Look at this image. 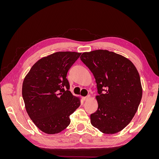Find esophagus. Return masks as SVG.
<instances>
[{
    "label": "esophagus",
    "instance_id": "1",
    "mask_svg": "<svg viewBox=\"0 0 159 159\" xmlns=\"http://www.w3.org/2000/svg\"><path fill=\"white\" fill-rule=\"evenodd\" d=\"M89 98H90V96H89V95H88V96H86V97L82 98V99H83L84 101H88V99H89Z\"/></svg>",
    "mask_w": 159,
    "mask_h": 159
}]
</instances>
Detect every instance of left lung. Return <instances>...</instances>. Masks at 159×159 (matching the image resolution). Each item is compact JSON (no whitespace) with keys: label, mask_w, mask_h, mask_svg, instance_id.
<instances>
[{"label":"left lung","mask_w":159,"mask_h":159,"mask_svg":"<svg viewBox=\"0 0 159 159\" xmlns=\"http://www.w3.org/2000/svg\"><path fill=\"white\" fill-rule=\"evenodd\" d=\"M80 59L92 72L99 94L91 125L105 134L121 131L131 121L142 98L136 67L127 57L105 50L84 52Z\"/></svg>","instance_id":"8db88e82"}]
</instances>
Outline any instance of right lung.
<instances>
[{
  "instance_id": "add662e5",
  "label": "right lung",
  "mask_w": 159,
  "mask_h": 159,
  "mask_svg": "<svg viewBox=\"0 0 159 159\" xmlns=\"http://www.w3.org/2000/svg\"><path fill=\"white\" fill-rule=\"evenodd\" d=\"M81 53L57 52L32 66L23 81L22 94L28 116L42 132L58 133L70 123L80 98L69 91L67 73Z\"/></svg>"
}]
</instances>
